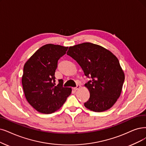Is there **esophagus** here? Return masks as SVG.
<instances>
[{"instance_id":"esophagus-1","label":"esophagus","mask_w":146,"mask_h":146,"mask_svg":"<svg viewBox=\"0 0 146 146\" xmlns=\"http://www.w3.org/2000/svg\"><path fill=\"white\" fill-rule=\"evenodd\" d=\"M80 87H81V86H80V84H78V85L77 86V87H74V90H78V89L80 88Z\"/></svg>"}]
</instances>
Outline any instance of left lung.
Wrapping results in <instances>:
<instances>
[{
    "label": "left lung",
    "mask_w": 146,
    "mask_h": 146,
    "mask_svg": "<svg viewBox=\"0 0 146 146\" xmlns=\"http://www.w3.org/2000/svg\"><path fill=\"white\" fill-rule=\"evenodd\" d=\"M67 54L79 64L91 80L85 84L90 92L84 106L95 112L112 107L119 98L125 74L118 59L102 46L85 42L70 46Z\"/></svg>",
    "instance_id": "obj_1"
}]
</instances>
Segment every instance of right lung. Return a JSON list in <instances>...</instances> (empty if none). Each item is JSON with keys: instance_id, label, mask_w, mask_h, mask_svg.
I'll use <instances>...</instances> for the list:
<instances>
[{"instance_id": "right-lung-1", "label": "right lung", "mask_w": 146, "mask_h": 146, "mask_svg": "<svg viewBox=\"0 0 146 146\" xmlns=\"http://www.w3.org/2000/svg\"><path fill=\"white\" fill-rule=\"evenodd\" d=\"M68 47L46 44L41 46L24 66L22 85L28 102L38 112L50 114L59 110L71 95L70 87H63L54 76L58 60L66 54Z\"/></svg>"}]
</instances>
